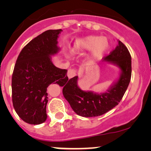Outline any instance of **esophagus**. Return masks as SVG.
Wrapping results in <instances>:
<instances>
[{
    "label": "esophagus",
    "mask_w": 151,
    "mask_h": 151,
    "mask_svg": "<svg viewBox=\"0 0 151 151\" xmlns=\"http://www.w3.org/2000/svg\"><path fill=\"white\" fill-rule=\"evenodd\" d=\"M77 73V70L76 69H69L67 72V76L69 78H72L76 76Z\"/></svg>",
    "instance_id": "34e87169"
}]
</instances>
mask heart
<instances>
[{
  "label": "heart",
  "mask_w": 151,
  "mask_h": 151,
  "mask_svg": "<svg viewBox=\"0 0 151 151\" xmlns=\"http://www.w3.org/2000/svg\"><path fill=\"white\" fill-rule=\"evenodd\" d=\"M80 46L83 49H91V57L98 58L106 50L109 42L105 38L91 36L82 38L80 41Z\"/></svg>",
  "instance_id": "1"
}]
</instances>
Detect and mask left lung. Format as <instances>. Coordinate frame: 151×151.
Returning <instances> with one entry per match:
<instances>
[{
  "label": "left lung",
  "mask_w": 151,
  "mask_h": 151,
  "mask_svg": "<svg viewBox=\"0 0 151 151\" xmlns=\"http://www.w3.org/2000/svg\"><path fill=\"white\" fill-rule=\"evenodd\" d=\"M104 60L117 65L122 71L119 80L106 93L98 94L81 90L77 84L78 76L71 78L64 86L63 96L78 115L90 117L104 114L119 104L129 86L132 72L131 56L124 44L117 40L116 47Z\"/></svg>",
  "instance_id": "8db88e82"
}]
</instances>
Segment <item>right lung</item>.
Returning <instances> with one entry per match:
<instances>
[{"mask_svg":"<svg viewBox=\"0 0 151 151\" xmlns=\"http://www.w3.org/2000/svg\"><path fill=\"white\" fill-rule=\"evenodd\" d=\"M62 29L47 30L23 47L16 60L12 74V102L16 113L30 124L47 119V87L51 83L64 86L67 70L53 65L51 55L56 53L58 35Z\"/></svg>","mask_w":151,"mask_h":151,"instance_id":"1","label":"right lung"}]
</instances>
